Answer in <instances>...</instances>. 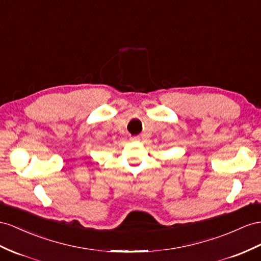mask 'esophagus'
<instances>
[{"instance_id": "esophagus-1", "label": "esophagus", "mask_w": 261, "mask_h": 261, "mask_svg": "<svg viewBox=\"0 0 261 261\" xmlns=\"http://www.w3.org/2000/svg\"><path fill=\"white\" fill-rule=\"evenodd\" d=\"M138 140H139L138 137H132L131 138V141H138Z\"/></svg>"}]
</instances>
